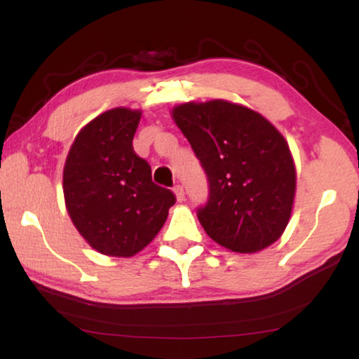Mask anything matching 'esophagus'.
Wrapping results in <instances>:
<instances>
[{"label": "esophagus", "mask_w": 359, "mask_h": 359, "mask_svg": "<svg viewBox=\"0 0 359 359\" xmlns=\"http://www.w3.org/2000/svg\"><path fill=\"white\" fill-rule=\"evenodd\" d=\"M174 193H175V198H177L179 203L184 201V199H185L184 187H182V185H175V187H174Z\"/></svg>", "instance_id": "1"}]
</instances>
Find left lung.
<instances>
[{
    "mask_svg": "<svg viewBox=\"0 0 359 359\" xmlns=\"http://www.w3.org/2000/svg\"><path fill=\"white\" fill-rule=\"evenodd\" d=\"M209 180L198 220L217 244L257 253L290 222L296 168L287 139L269 120L226 100L184 102L171 111Z\"/></svg>",
    "mask_w": 359,
    "mask_h": 359,
    "instance_id": "obj_1",
    "label": "left lung"
}]
</instances>
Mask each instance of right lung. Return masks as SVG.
<instances>
[{
	"instance_id": "obj_1",
	"label": "right lung",
	"mask_w": 359,
	"mask_h": 359,
	"mask_svg": "<svg viewBox=\"0 0 359 359\" xmlns=\"http://www.w3.org/2000/svg\"><path fill=\"white\" fill-rule=\"evenodd\" d=\"M142 112L114 107L79 131L66 156V210L96 252L130 258L147 247L175 203L171 190L151 182L149 163L133 150Z\"/></svg>"
}]
</instances>
